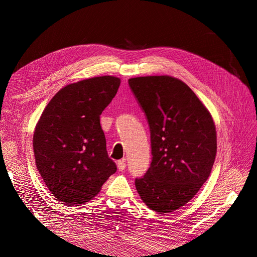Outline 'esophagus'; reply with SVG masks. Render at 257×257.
Returning a JSON list of instances; mask_svg holds the SVG:
<instances>
[{
	"label": "esophagus",
	"instance_id": "esophagus-1",
	"mask_svg": "<svg viewBox=\"0 0 257 257\" xmlns=\"http://www.w3.org/2000/svg\"><path fill=\"white\" fill-rule=\"evenodd\" d=\"M116 167H118V169L120 170V172H123V170L125 169V167H126L125 161H124V160H120V161H118V163H116Z\"/></svg>",
	"mask_w": 257,
	"mask_h": 257
}]
</instances>
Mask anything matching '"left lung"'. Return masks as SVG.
Listing matches in <instances>:
<instances>
[{"mask_svg": "<svg viewBox=\"0 0 257 257\" xmlns=\"http://www.w3.org/2000/svg\"><path fill=\"white\" fill-rule=\"evenodd\" d=\"M150 127L152 162L135 180L144 203L173 212L196 195L216 154L212 116L189 85L172 76L128 79Z\"/></svg>", "mask_w": 257, "mask_h": 257, "instance_id": "left-lung-1", "label": "left lung"}]
</instances>
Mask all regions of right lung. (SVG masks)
<instances>
[{"label": "right lung", "instance_id": "add662e5", "mask_svg": "<svg viewBox=\"0 0 257 257\" xmlns=\"http://www.w3.org/2000/svg\"><path fill=\"white\" fill-rule=\"evenodd\" d=\"M120 83L118 77L100 76L65 85L36 124L35 164L52 195L62 203H88L115 173L99 115Z\"/></svg>", "mask_w": 257, "mask_h": 257}]
</instances>
